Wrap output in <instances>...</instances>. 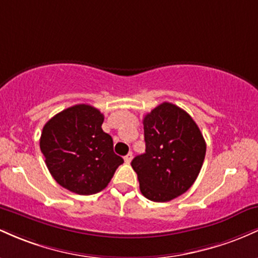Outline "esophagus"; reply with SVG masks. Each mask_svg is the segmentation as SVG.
Here are the masks:
<instances>
[{"label": "esophagus", "mask_w": 258, "mask_h": 258, "mask_svg": "<svg viewBox=\"0 0 258 258\" xmlns=\"http://www.w3.org/2000/svg\"><path fill=\"white\" fill-rule=\"evenodd\" d=\"M132 160H133V152H129L128 155L125 156V157H124V161H125V163H130V162H132Z\"/></svg>", "instance_id": "obj_1"}]
</instances>
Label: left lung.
I'll return each instance as SVG.
<instances>
[{"label": "left lung", "instance_id": "8db88e82", "mask_svg": "<svg viewBox=\"0 0 258 258\" xmlns=\"http://www.w3.org/2000/svg\"><path fill=\"white\" fill-rule=\"evenodd\" d=\"M143 123L146 150L132 161L140 191L151 201H170L195 183L206 143L192 118L173 103H161Z\"/></svg>", "mask_w": 258, "mask_h": 258}]
</instances>
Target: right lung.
I'll use <instances>...</instances> for the list:
<instances>
[{
    "instance_id": "add662e5",
    "label": "right lung",
    "mask_w": 258,
    "mask_h": 258,
    "mask_svg": "<svg viewBox=\"0 0 258 258\" xmlns=\"http://www.w3.org/2000/svg\"><path fill=\"white\" fill-rule=\"evenodd\" d=\"M103 114L90 105H75L52 117L43 126L40 149L51 175L78 195L100 192L111 181L123 158L101 128Z\"/></svg>"
}]
</instances>
